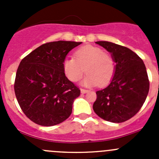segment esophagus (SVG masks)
Returning a JSON list of instances; mask_svg holds the SVG:
<instances>
[{"mask_svg": "<svg viewBox=\"0 0 159 159\" xmlns=\"http://www.w3.org/2000/svg\"><path fill=\"white\" fill-rule=\"evenodd\" d=\"M88 91H89V90H86V89H81V92L82 93V94H85V93H87Z\"/></svg>", "mask_w": 159, "mask_h": 159, "instance_id": "esophagus-1", "label": "esophagus"}]
</instances>
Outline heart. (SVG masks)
<instances>
[{
	"mask_svg": "<svg viewBox=\"0 0 159 159\" xmlns=\"http://www.w3.org/2000/svg\"><path fill=\"white\" fill-rule=\"evenodd\" d=\"M75 57H66L63 63L65 75L71 81H78L84 73V68L88 75L81 83L90 87L105 85L115 74L113 58L99 48L91 45L81 47L75 51Z\"/></svg>",
	"mask_w": 159,
	"mask_h": 159,
	"instance_id": "b5f03b06",
	"label": "heart"
}]
</instances>
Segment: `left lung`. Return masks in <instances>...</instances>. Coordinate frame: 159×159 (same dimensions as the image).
Listing matches in <instances>:
<instances>
[{"instance_id":"obj_1","label":"left lung","mask_w":159,"mask_h":159,"mask_svg":"<svg viewBox=\"0 0 159 159\" xmlns=\"http://www.w3.org/2000/svg\"><path fill=\"white\" fill-rule=\"evenodd\" d=\"M96 44L111 54L115 70L110 84L96 91L94 111L102 119L121 123L132 118L145 102L149 81L143 61L134 51L108 41Z\"/></svg>"}]
</instances>
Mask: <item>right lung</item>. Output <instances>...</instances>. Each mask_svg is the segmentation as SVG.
I'll use <instances>...</instances> for the list:
<instances>
[{
  "label": "right lung",
  "instance_id": "obj_1",
  "mask_svg": "<svg viewBox=\"0 0 159 159\" xmlns=\"http://www.w3.org/2000/svg\"><path fill=\"white\" fill-rule=\"evenodd\" d=\"M81 42L46 43L22 59L14 92L20 108L33 122L53 126L67 119L80 90L65 76L63 63L70 51Z\"/></svg>",
  "mask_w": 159,
  "mask_h": 159
}]
</instances>
